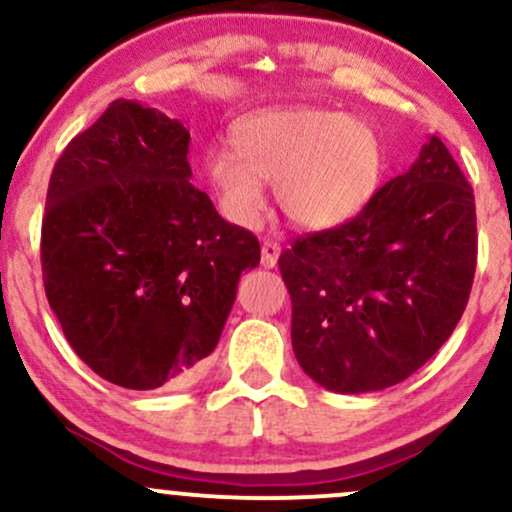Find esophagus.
Returning a JSON list of instances; mask_svg holds the SVG:
<instances>
[{
  "label": "esophagus",
  "mask_w": 512,
  "mask_h": 512,
  "mask_svg": "<svg viewBox=\"0 0 512 512\" xmlns=\"http://www.w3.org/2000/svg\"><path fill=\"white\" fill-rule=\"evenodd\" d=\"M279 255H281V248L272 240H264L262 243V267L264 269H274L276 262H279Z\"/></svg>",
  "instance_id": "1"
}]
</instances>
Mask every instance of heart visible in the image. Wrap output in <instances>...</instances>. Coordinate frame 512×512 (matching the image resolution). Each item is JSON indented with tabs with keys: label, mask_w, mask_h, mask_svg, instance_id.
<instances>
[{
	"label": "heart",
	"mask_w": 512,
	"mask_h": 512,
	"mask_svg": "<svg viewBox=\"0 0 512 512\" xmlns=\"http://www.w3.org/2000/svg\"><path fill=\"white\" fill-rule=\"evenodd\" d=\"M231 149L207 151L202 170L221 214L238 226L260 219L262 182H272L276 207L296 228L342 226L366 207L383 173L368 122L305 105L243 117L231 129Z\"/></svg>",
	"instance_id": "b5f03b06"
}]
</instances>
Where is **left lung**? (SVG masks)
<instances>
[{"mask_svg":"<svg viewBox=\"0 0 512 512\" xmlns=\"http://www.w3.org/2000/svg\"><path fill=\"white\" fill-rule=\"evenodd\" d=\"M303 373L342 395L407 380L460 322L477 269V209L460 166L428 137L358 216L279 257Z\"/></svg>","mask_w":512,"mask_h":512,"instance_id":"left-lung-1","label":"left lung"}]
</instances>
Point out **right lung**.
Wrapping results in <instances>:
<instances>
[{"label": "right lung", "instance_id": "add662e5", "mask_svg": "<svg viewBox=\"0 0 512 512\" xmlns=\"http://www.w3.org/2000/svg\"><path fill=\"white\" fill-rule=\"evenodd\" d=\"M190 132L110 103L69 142L43 216L45 296L76 356L108 383H190L219 344L260 243L192 185Z\"/></svg>", "mask_w": 512, "mask_h": 512}]
</instances>
